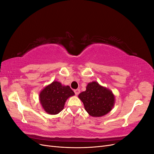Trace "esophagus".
Wrapping results in <instances>:
<instances>
[{
	"mask_svg": "<svg viewBox=\"0 0 154 154\" xmlns=\"http://www.w3.org/2000/svg\"><path fill=\"white\" fill-rule=\"evenodd\" d=\"M74 93H75L76 95H78L79 94H80V90L79 89V88H77V89L74 90Z\"/></svg>",
	"mask_w": 154,
	"mask_h": 154,
	"instance_id": "obj_1",
	"label": "esophagus"
}]
</instances>
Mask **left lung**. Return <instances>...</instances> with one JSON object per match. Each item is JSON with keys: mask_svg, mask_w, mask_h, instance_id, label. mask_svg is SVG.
<instances>
[{"mask_svg": "<svg viewBox=\"0 0 154 154\" xmlns=\"http://www.w3.org/2000/svg\"><path fill=\"white\" fill-rule=\"evenodd\" d=\"M78 97L83 102L87 113L92 117H101L107 114L115 103L113 92L96 82L88 83L86 91L81 92Z\"/></svg>", "mask_w": 154, "mask_h": 154, "instance_id": "1", "label": "left lung"}]
</instances>
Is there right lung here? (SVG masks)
I'll return each instance as SVG.
<instances>
[{
    "instance_id": "add662e5",
    "label": "right lung",
    "mask_w": 154,
    "mask_h": 154,
    "mask_svg": "<svg viewBox=\"0 0 154 154\" xmlns=\"http://www.w3.org/2000/svg\"><path fill=\"white\" fill-rule=\"evenodd\" d=\"M74 95V92L69 86L54 81L40 91L39 100L45 112L55 115L63 109L67 100Z\"/></svg>"
}]
</instances>
